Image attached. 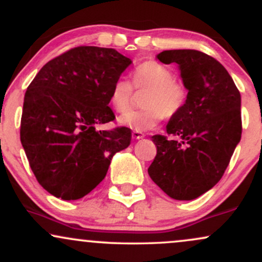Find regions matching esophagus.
I'll list each match as a JSON object with an SVG mask.
<instances>
[{"instance_id": "34e87169", "label": "esophagus", "mask_w": 262, "mask_h": 262, "mask_svg": "<svg viewBox=\"0 0 262 262\" xmlns=\"http://www.w3.org/2000/svg\"><path fill=\"white\" fill-rule=\"evenodd\" d=\"M132 137H133V139H143L144 138V133H141V132H137V130H133V133H132Z\"/></svg>"}]
</instances>
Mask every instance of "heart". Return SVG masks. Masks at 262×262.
<instances>
[{"label": "heart", "mask_w": 262, "mask_h": 262, "mask_svg": "<svg viewBox=\"0 0 262 262\" xmlns=\"http://www.w3.org/2000/svg\"><path fill=\"white\" fill-rule=\"evenodd\" d=\"M136 89H148L143 100L146 107L139 111H129L118 118L119 124L137 132L154 129L164 117H175L185 107L187 92L185 86L175 80L167 66L148 60L141 62L132 74ZM133 86L128 80L117 79L110 90V103L117 112H125L130 105Z\"/></svg>", "instance_id": "heart-1"}]
</instances>
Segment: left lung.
<instances>
[{
  "label": "left lung",
  "instance_id": "1",
  "mask_svg": "<svg viewBox=\"0 0 262 262\" xmlns=\"http://www.w3.org/2000/svg\"><path fill=\"white\" fill-rule=\"evenodd\" d=\"M158 59L179 65L188 93L166 127L177 139L151 137L156 156L148 172L167 196L191 201L217 185L229 165L242 138V98L224 66L207 54L165 50Z\"/></svg>",
  "mask_w": 262,
  "mask_h": 262
}]
</instances>
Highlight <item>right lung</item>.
I'll use <instances>...</instances> for the list:
<instances>
[{
    "instance_id": "right-lung-1",
    "label": "right lung",
    "mask_w": 262,
    "mask_h": 262,
    "mask_svg": "<svg viewBox=\"0 0 262 262\" xmlns=\"http://www.w3.org/2000/svg\"><path fill=\"white\" fill-rule=\"evenodd\" d=\"M132 60L116 49L77 47L48 61L27 89L20 143L35 179L65 201L86 196L106 176L130 129L96 130L114 121L110 90Z\"/></svg>"
}]
</instances>
